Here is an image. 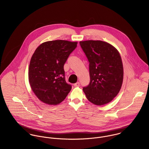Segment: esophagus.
I'll return each instance as SVG.
<instances>
[{
	"label": "esophagus",
	"instance_id": "obj_1",
	"mask_svg": "<svg viewBox=\"0 0 149 149\" xmlns=\"http://www.w3.org/2000/svg\"><path fill=\"white\" fill-rule=\"evenodd\" d=\"M74 86L75 87H78V86H80V83H79V82H77V83H75V84L74 85Z\"/></svg>",
	"mask_w": 149,
	"mask_h": 149
}]
</instances>
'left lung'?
Wrapping results in <instances>:
<instances>
[{
	"mask_svg": "<svg viewBox=\"0 0 149 149\" xmlns=\"http://www.w3.org/2000/svg\"><path fill=\"white\" fill-rule=\"evenodd\" d=\"M79 43L89 62L90 83L83 91L92 103L107 104L122 86L124 70L121 56L116 47L106 42L89 40Z\"/></svg>",
	"mask_w": 149,
	"mask_h": 149,
	"instance_id": "8db88e82",
	"label": "left lung"
}]
</instances>
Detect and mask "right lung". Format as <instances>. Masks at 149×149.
<instances>
[{"label":"right lung","mask_w":149,"mask_h":149,"mask_svg":"<svg viewBox=\"0 0 149 149\" xmlns=\"http://www.w3.org/2000/svg\"><path fill=\"white\" fill-rule=\"evenodd\" d=\"M77 42L56 40L42 43L35 50L29 66L31 89L42 102L57 105L71 89L65 80L64 65L77 46Z\"/></svg>","instance_id":"add662e5"}]
</instances>
